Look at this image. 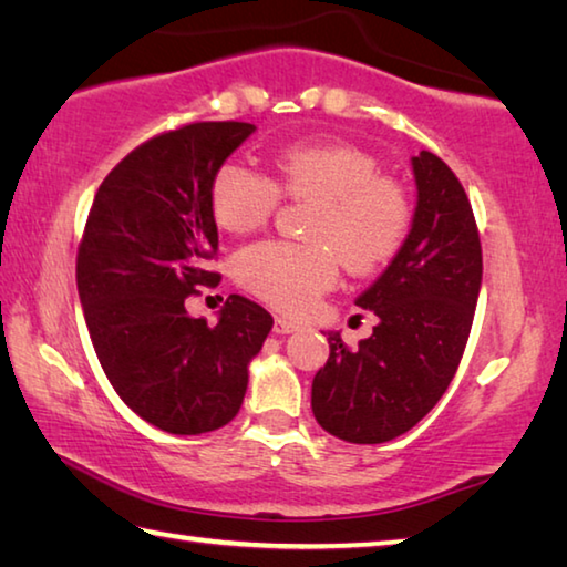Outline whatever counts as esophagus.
<instances>
[{"label":"esophagus","mask_w":567,"mask_h":567,"mask_svg":"<svg viewBox=\"0 0 567 567\" xmlns=\"http://www.w3.org/2000/svg\"><path fill=\"white\" fill-rule=\"evenodd\" d=\"M272 330H275V334H292V332L300 330V324L292 322V320H287V318H275Z\"/></svg>","instance_id":"obj_1"}]
</instances>
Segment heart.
<instances>
[{"label": "heart", "instance_id": "heart-1", "mask_svg": "<svg viewBox=\"0 0 567 567\" xmlns=\"http://www.w3.org/2000/svg\"><path fill=\"white\" fill-rule=\"evenodd\" d=\"M280 197L312 203L307 243L265 239L235 260L237 282L282 312H305L338 280L372 275L400 255L412 227L408 189L380 175L378 159L348 142H292L272 157V175L229 159L209 185V209L229 235H247L275 215Z\"/></svg>", "mask_w": 567, "mask_h": 567}]
</instances>
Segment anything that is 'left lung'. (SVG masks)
Segmentation results:
<instances>
[{"label":"left lung","instance_id":"left-lung-1","mask_svg":"<svg viewBox=\"0 0 567 567\" xmlns=\"http://www.w3.org/2000/svg\"><path fill=\"white\" fill-rule=\"evenodd\" d=\"M417 207L400 255L358 297L380 322L330 358L312 380L315 420L358 445L408 433L443 398L463 360L483 280V247L463 185L443 159L412 157Z\"/></svg>","mask_w":567,"mask_h":567}]
</instances>
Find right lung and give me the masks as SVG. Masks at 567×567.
<instances>
[{"instance_id":"add662e5","label":"right lung","mask_w":567,"mask_h":567,"mask_svg":"<svg viewBox=\"0 0 567 567\" xmlns=\"http://www.w3.org/2000/svg\"><path fill=\"white\" fill-rule=\"evenodd\" d=\"M255 132L249 122H192L142 142L94 195L76 247V290L104 375L142 420L172 435L227 425L247 390L272 315L229 295L217 324L187 297L215 287L209 185Z\"/></svg>"}]
</instances>
